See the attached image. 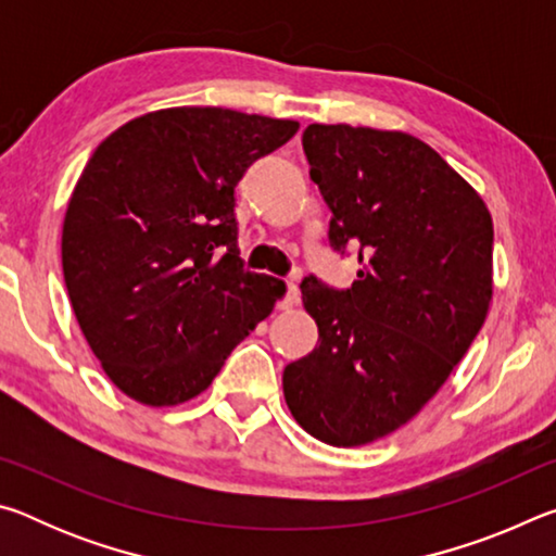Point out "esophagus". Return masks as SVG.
Here are the masks:
<instances>
[{"instance_id":"34e87169","label":"esophagus","mask_w":556,"mask_h":556,"mask_svg":"<svg viewBox=\"0 0 556 556\" xmlns=\"http://www.w3.org/2000/svg\"><path fill=\"white\" fill-rule=\"evenodd\" d=\"M299 299H301V294H299V287L294 285V281H289V285H287V296L281 299L279 308H285V312H291V308H296V306H299Z\"/></svg>"}]
</instances>
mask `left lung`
Returning a JSON list of instances; mask_svg holds the SVG:
<instances>
[{
	"instance_id": "obj_1",
	"label": "left lung",
	"mask_w": 556,
	"mask_h": 556,
	"mask_svg": "<svg viewBox=\"0 0 556 556\" xmlns=\"http://www.w3.org/2000/svg\"><path fill=\"white\" fill-rule=\"evenodd\" d=\"M301 142L333 213L328 240L361 248V269L348 291L301 281L318 343L285 368V400L314 439L365 446L417 417L481 331L493 218L407 131L308 125Z\"/></svg>"
}]
</instances>
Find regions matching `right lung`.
Wrapping results in <instances>:
<instances>
[{"mask_svg": "<svg viewBox=\"0 0 556 556\" xmlns=\"http://www.w3.org/2000/svg\"><path fill=\"white\" fill-rule=\"evenodd\" d=\"M296 129L225 108H166L92 152L65 208L63 277L90 351L127 397L193 400L285 296V281L242 267L235 186Z\"/></svg>", "mask_w": 556, "mask_h": 556, "instance_id": "1", "label": "right lung"}]
</instances>
